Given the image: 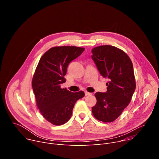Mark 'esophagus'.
<instances>
[{
    "label": "esophagus",
    "instance_id": "34e87169",
    "mask_svg": "<svg viewBox=\"0 0 159 159\" xmlns=\"http://www.w3.org/2000/svg\"><path fill=\"white\" fill-rule=\"evenodd\" d=\"M92 93H88V92H85V96H89V95H91Z\"/></svg>",
    "mask_w": 159,
    "mask_h": 159
}]
</instances>
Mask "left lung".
<instances>
[{
	"label": "left lung",
	"instance_id": "8db88e82",
	"mask_svg": "<svg viewBox=\"0 0 159 159\" xmlns=\"http://www.w3.org/2000/svg\"><path fill=\"white\" fill-rule=\"evenodd\" d=\"M94 60L100 74L108 78L106 93H96L94 116L99 121L111 123L117 119L129 104L136 84L132 62L123 50L111 45L92 50Z\"/></svg>",
	"mask_w": 159,
	"mask_h": 159
}]
</instances>
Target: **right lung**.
<instances>
[{"label":"right lung","mask_w":159,"mask_h":159,"mask_svg":"<svg viewBox=\"0 0 159 159\" xmlns=\"http://www.w3.org/2000/svg\"><path fill=\"white\" fill-rule=\"evenodd\" d=\"M84 50L74 46L53 47L38 62L32 80L33 90L43 116L54 125L69 121L75 102L85 96L83 91L72 93L60 87L66 81L68 65Z\"/></svg>","instance_id":"obj_1"}]
</instances>
